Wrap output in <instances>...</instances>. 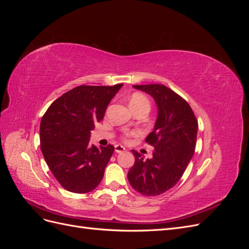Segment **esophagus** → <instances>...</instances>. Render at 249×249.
Segmentation results:
<instances>
[{
  "label": "esophagus",
  "instance_id": "1",
  "mask_svg": "<svg viewBox=\"0 0 249 249\" xmlns=\"http://www.w3.org/2000/svg\"><path fill=\"white\" fill-rule=\"evenodd\" d=\"M125 150V147L124 146H123V145H120V144H116L115 145V152L117 153V154H120V153H124Z\"/></svg>",
  "mask_w": 249,
  "mask_h": 249
}]
</instances>
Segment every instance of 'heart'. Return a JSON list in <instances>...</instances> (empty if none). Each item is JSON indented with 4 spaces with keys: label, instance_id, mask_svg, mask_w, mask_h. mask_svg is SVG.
I'll return each mask as SVG.
<instances>
[{
    "label": "heart",
    "instance_id": "obj_1",
    "mask_svg": "<svg viewBox=\"0 0 249 249\" xmlns=\"http://www.w3.org/2000/svg\"><path fill=\"white\" fill-rule=\"evenodd\" d=\"M130 104H131V106H132L133 109L139 108V107H141V106H147V107H149V102H148V100L146 99V97H145L144 95L141 94V93H134V94L131 96V99H130ZM135 134H136V132H129V131H126V132H124V133L123 134L122 138H123L124 141H129L130 138H131L132 136H134Z\"/></svg>",
    "mask_w": 249,
    "mask_h": 249
}]
</instances>
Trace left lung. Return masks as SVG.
Listing matches in <instances>:
<instances>
[{
    "mask_svg": "<svg viewBox=\"0 0 249 249\" xmlns=\"http://www.w3.org/2000/svg\"><path fill=\"white\" fill-rule=\"evenodd\" d=\"M152 95L158 106L154 131L145 142L154 146L152 159L132 150L135 163L127 179L144 196H157L171 189L184 175L196 145L198 123L190 105L162 84L134 85Z\"/></svg>",
    "mask_w": 249,
    "mask_h": 249,
    "instance_id": "left-lung-1",
    "label": "left lung"
}]
</instances>
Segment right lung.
Segmentation results:
<instances>
[{
	"instance_id": "add662e5",
	"label": "right lung",
	"mask_w": 249,
	"mask_h": 249,
	"mask_svg": "<svg viewBox=\"0 0 249 249\" xmlns=\"http://www.w3.org/2000/svg\"><path fill=\"white\" fill-rule=\"evenodd\" d=\"M124 84L81 85L53 102L40 123V147L49 168L65 190L87 193L99 186L114 146L97 148L90 131L101 122Z\"/></svg>"
}]
</instances>
